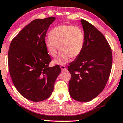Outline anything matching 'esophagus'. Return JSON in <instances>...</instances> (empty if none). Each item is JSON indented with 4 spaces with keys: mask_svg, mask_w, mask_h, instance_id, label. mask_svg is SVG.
<instances>
[{
    "mask_svg": "<svg viewBox=\"0 0 123 123\" xmlns=\"http://www.w3.org/2000/svg\"><path fill=\"white\" fill-rule=\"evenodd\" d=\"M60 68H61L62 70L66 69V67H65V65H61V66H60Z\"/></svg>",
    "mask_w": 123,
    "mask_h": 123,
    "instance_id": "obj_1",
    "label": "esophagus"
}]
</instances>
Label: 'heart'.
Instances as JSON below:
<instances>
[{
	"label": "heart",
	"instance_id": "1",
	"mask_svg": "<svg viewBox=\"0 0 123 123\" xmlns=\"http://www.w3.org/2000/svg\"><path fill=\"white\" fill-rule=\"evenodd\" d=\"M49 38L44 42L48 54L55 58L59 46L61 51L59 58L54 60L55 64H63L69 61L70 58H77L85 46V33L79 26L60 25L51 30Z\"/></svg>",
	"mask_w": 123,
	"mask_h": 123
}]
</instances>
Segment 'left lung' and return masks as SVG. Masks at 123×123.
<instances>
[{
    "instance_id": "1",
    "label": "left lung",
    "mask_w": 123,
    "mask_h": 123,
    "mask_svg": "<svg viewBox=\"0 0 123 123\" xmlns=\"http://www.w3.org/2000/svg\"><path fill=\"white\" fill-rule=\"evenodd\" d=\"M85 36L84 50L68 67L71 78L69 92L73 99L90 101L105 88L110 74L112 53L110 44L92 24L81 20Z\"/></svg>"
}]
</instances>
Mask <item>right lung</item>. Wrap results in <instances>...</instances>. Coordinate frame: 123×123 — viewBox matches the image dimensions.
I'll use <instances>...</instances> for the list:
<instances>
[{"instance_id":"right-lung-1","label":"right lung","mask_w":123,"mask_h":123,"mask_svg":"<svg viewBox=\"0 0 123 123\" xmlns=\"http://www.w3.org/2000/svg\"><path fill=\"white\" fill-rule=\"evenodd\" d=\"M55 18L49 17L32 21L9 46L8 61L11 79L20 94L31 101L49 98L61 71L59 65L49 67L51 59L44 44L48 28Z\"/></svg>"}]
</instances>
